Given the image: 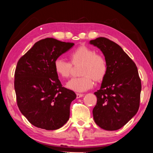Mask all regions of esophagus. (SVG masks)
I'll use <instances>...</instances> for the list:
<instances>
[{
  "mask_svg": "<svg viewBox=\"0 0 153 153\" xmlns=\"http://www.w3.org/2000/svg\"><path fill=\"white\" fill-rule=\"evenodd\" d=\"M83 96H84V94H81V93H77L76 94L77 98H80V97H83Z\"/></svg>",
  "mask_w": 153,
  "mask_h": 153,
  "instance_id": "esophagus-1",
  "label": "esophagus"
}]
</instances>
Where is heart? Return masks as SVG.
Wrapping results in <instances>:
<instances>
[{
  "instance_id": "b5f03b06",
  "label": "heart",
  "mask_w": 153,
  "mask_h": 153,
  "mask_svg": "<svg viewBox=\"0 0 153 153\" xmlns=\"http://www.w3.org/2000/svg\"><path fill=\"white\" fill-rule=\"evenodd\" d=\"M70 62L62 58L55 60L54 69L62 78H67L71 74L73 66L81 65L79 77L72 78L67 83V87L76 92H84L92 87L93 80L100 82L104 79L108 71L106 60L102 55L86 45L77 47L69 55Z\"/></svg>"
}]
</instances>
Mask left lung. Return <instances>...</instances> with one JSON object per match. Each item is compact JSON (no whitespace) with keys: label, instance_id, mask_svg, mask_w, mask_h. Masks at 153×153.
<instances>
[{"label":"left lung","instance_id":"left-lung-1","mask_svg":"<svg viewBox=\"0 0 153 153\" xmlns=\"http://www.w3.org/2000/svg\"><path fill=\"white\" fill-rule=\"evenodd\" d=\"M101 50L108 65L100 89L94 94L97 104L93 110L97 126L116 131L126 124L137 113L142 90L135 63L115 42L104 37L90 41Z\"/></svg>","mask_w":153,"mask_h":153}]
</instances>
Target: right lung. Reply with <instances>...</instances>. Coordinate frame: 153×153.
<instances>
[{"mask_svg": "<svg viewBox=\"0 0 153 153\" xmlns=\"http://www.w3.org/2000/svg\"><path fill=\"white\" fill-rule=\"evenodd\" d=\"M74 45L47 38L36 42L18 60L14 75L17 105L33 126L52 131L69 119L76 95L63 87L53 63Z\"/></svg>", "mask_w": 153, "mask_h": 153, "instance_id": "obj_1", "label": "right lung"}]
</instances>
